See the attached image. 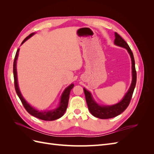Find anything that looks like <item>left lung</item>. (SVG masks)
I'll list each match as a JSON object with an SVG mask.
<instances>
[{
    "mask_svg": "<svg viewBox=\"0 0 154 154\" xmlns=\"http://www.w3.org/2000/svg\"><path fill=\"white\" fill-rule=\"evenodd\" d=\"M114 44L119 46V47L126 49L127 50L128 54H130L132 61V80L131 85H130L128 91L125 94L122 100L119 102H118V103L112 105H99L94 100V99L93 98L91 92L87 91L85 88H83V91H84L85 99L88 110H89L90 112L94 116V117L100 119H109L112 118H114L116 116L122 114L128 106L136 84L137 76L136 67H135V61L133 53L127 43L116 32H115Z\"/></svg>",
    "mask_w": 154,
    "mask_h": 154,
    "instance_id": "left-lung-1",
    "label": "left lung"
}]
</instances>
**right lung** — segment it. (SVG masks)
Listing matches in <instances>:
<instances>
[{
  "mask_svg": "<svg viewBox=\"0 0 154 154\" xmlns=\"http://www.w3.org/2000/svg\"><path fill=\"white\" fill-rule=\"evenodd\" d=\"M35 34V32H32L28 36H27L26 38L23 40V42L21 44V45L24 44L26 40H28L32 36H33ZM19 49H18L17 51L15 54V59H14L13 62V76H14V83H15V91L18 96L19 97L20 101L24 105V108L31 115L35 116V117L40 119L44 121H53L57 119H59L61 118L62 116L66 112V111L67 108L68 102L69 99V94L72 88L74 87L73 83H71V85H69L66 89H65L63 92V93L61 95L60 99V103L58 106L54 109L51 110H47L44 111H40L36 109L33 106H32L29 103H27L26 100L24 99V97L22 96L20 91L19 89V87H18V78H17V61L18 59V53H19Z\"/></svg>",
  "mask_w": 154,
  "mask_h": 154,
  "instance_id": "add662e5",
  "label": "right lung"
}]
</instances>
